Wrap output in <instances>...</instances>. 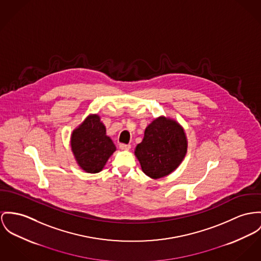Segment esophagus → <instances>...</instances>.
<instances>
[{
  "label": "esophagus",
  "instance_id": "34e87169",
  "mask_svg": "<svg viewBox=\"0 0 261 261\" xmlns=\"http://www.w3.org/2000/svg\"><path fill=\"white\" fill-rule=\"evenodd\" d=\"M119 148L121 150H130L131 149V145H126V144H120Z\"/></svg>",
  "mask_w": 261,
  "mask_h": 261
}]
</instances>
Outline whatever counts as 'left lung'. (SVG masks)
I'll list each match as a JSON object with an SVG mask.
<instances>
[{
    "instance_id": "left-lung-1",
    "label": "left lung",
    "mask_w": 261,
    "mask_h": 261,
    "mask_svg": "<svg viewBox=\"0 0 261 261\" xmlns=\"http://www.w3.org/2000/svg\"><path fill=\"white\" fill-rule=\"evenodd\" d=\"M187 151L188 139L182 126L162 115L147 126L134 153L144 174L157 180L173 173L185 159Z\"/></svg>"
}]
</instances>
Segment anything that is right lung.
<instances>
[{
  "instance_id": "1",
  "label": "right lung",
  "mask_w": 261,
  "mask_h": 261,
  "mask_svg": "<svg viewBox=\"0 0 261 261\" xmlns=\"http://www.w3.org/2000/svg\"><path fill=\"white\" fill-rule=\"evenodd\" d=\"M70 147L80 168L86 173H99L116 151L106 135V128L98 114H89L72 131Z\"/></svg>"
}]
</instances>
